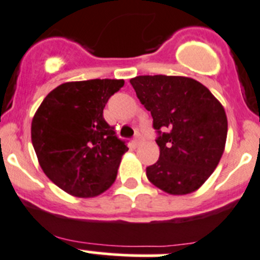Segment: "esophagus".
<instances>
[{
    "mask_svg": "<svg viewBox=\"0 0 260 260\" xmlns=\"http://www.w3.org/2000/svg\"><path fill=\"white\" fill-rule=\"evenodd\" d=\"M142 142H144V136H142L140 132H137V135H136V138H135V145L136 146H138V145H141Z\"/></svg>",
    "mask_w": 260,
    "mask_h": 260,
    "instance_id": "1",
    "label": "esophagus"
}]
</instances>
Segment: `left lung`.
I'll return each instance as SVG.
<instances>
[{"mask_svg":"<svg viewBox=\"0 0 260 260\" xmlns=\"http://www.w3.org/2000/svg\"><path fill=\"white\" fill-rule=\"evenodd\" d=\"M138 100L151 113L160 156L146 168L152 185L171 195H187L212 176L227 138L222 104L200 82L177 75L131 79Z\"/></svg>","mask_w":260,"mask_h":260,"instance_id":"left-lung-1","label":"left lung"}]
</instances>
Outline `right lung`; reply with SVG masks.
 <instances>
[{
    "label": "right lung",
    "instance_id": "add662e5",
    "mask_svg": "<svg viewBox=\"0 0 260 260\" xmlns=\"http://www.w3.org/2000/svg\"><path fill=\"white\" fill-rule=\"evenodd\" d=\"M123 79H89L60 84L45 97L31 120V144L51 181L77 198L108 190L128 151L104 108Z\"/></svg>",
    "mask_w": 260,
    "mask_h": 260
}]
</instances>
